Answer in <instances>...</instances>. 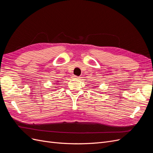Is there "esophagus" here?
<instances>
[{
	"label": "esophagus",
	"mask_w": 153,
	"mask_h": 153,
	"mask_svg": "<svg viewBox=\"0 0 153 153\" xmlns=\"http://www.w3.org/2000/svg\"><path fill=\"white\" fill-rule=\"evenodd\" d=\"M72 77L74 78V79H79V77H78V76H75V75H73V76H72Z\"/></svg>",
	"instance_id": "1"
}]
</instances>
